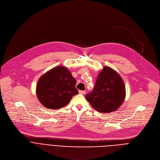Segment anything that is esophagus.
I'll return each instance as SVG.
<instances>
[{"instance_id":"esophagus-1","label":"esophagus","mask_w":160,"mask_h":160,"mask_svg":"<svg viewBox=\"0 0 160 160\" xmlns=\"http://www.w3.org/2000/svg\"><path fill=\"white\" fill-rule=\"evenodd\" d=\"M79 93L80 94H81V95H84L86 93V92L85 91H82V90H80V91H79Z\"/></svg>"}]
</instances>
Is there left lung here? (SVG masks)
I'll return each mask as SVG.
<instances>
[{"instance_id": "8db88e82", "label": "left lung", "mask_w": 160, "mask_h": 160, "mask_svg": "<svg viewBox=\"0 0 160 160\" xmlns=\"http://www.w3.org/2000/svg\"><path fill=\"white\" fill-rule=\"evenodd\" d=\"M125 86L121 77L111 67L105 66L99 73L93 90L86 99L98 112L116 111L125 98Z\"/></svg>"}]
</instances>
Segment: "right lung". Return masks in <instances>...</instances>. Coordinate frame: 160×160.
<instances>
[{
    "mask_svg": "<svg viewBox=\"0 0 160 160\" xmlns=\"http://www.w3.org/2000/svg\"><path fill=\"white\" fill-rule=\"evenodd\" d=\"M76 83V80L68 68L58 66L49 70L39 78L36 94L45 108L58 109L67 105L73 96L78 94Z\"/></svg>",
    "mask_w": 160,
    "mask_h": 160,
    "instance_id": "obj_1",
    "label": "right lung"
}]
</instances>
